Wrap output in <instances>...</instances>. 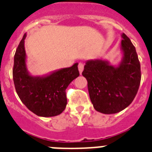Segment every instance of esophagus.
<instances>
[{
    "mask_svg": "<svg viewBox=\"0 0 152 152\" xmlns=\"http://www.w3.org/2000/svg\"><path fill=\"white\" fill-rule=\"evenodd\" d=\"M83 70H84V64H83L82 63H79L78 71H79V73H80V75H81Z\"/></svg>",
    "mask_w": 152,
    "mask_h": 152,
    "instance_id": "34e87169",
    "label": "esophagus"
}]
</instances>
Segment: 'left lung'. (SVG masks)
<instances>
[{"label": "left lung", "instance_id": "left-lung-1", "mask_svg": "<svg viewBox=\"0 0 152 152\" xmlns=\"http://www.w3.org/2000/svg\"><path fill=\"white\" fill-rule=\"evenodd\" d=\"M121 60L117 64L96 58L87 61L82 75L88 81L89 96L94 108L110 115L126 108L134 100L141 81V67L135 48L121 34Z\"/></svg>", "mask_w": 152, "mask_h": 152}]
</instances>
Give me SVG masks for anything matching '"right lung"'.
I'll return each mask as SVG.
<instances>
[{
	"label": "right lung",
	"mask_w": 152,
	"mask_h": 152,
	"mask_svg": "<svg viewBox=\"0 0 152 152\" xmlns=\"http://www.w3.org/2000/svg\"><path fill=\"white\" fill-rule=\"evenodd\" d=\"M24 34L14 58L13 79L17 94L24 105L40 117L57 116L67 105L65 90L79 76L78 63L41 76L31 75L27 67Z\"/></svg>",
	"instance_id": "1"
}]
</instances>
